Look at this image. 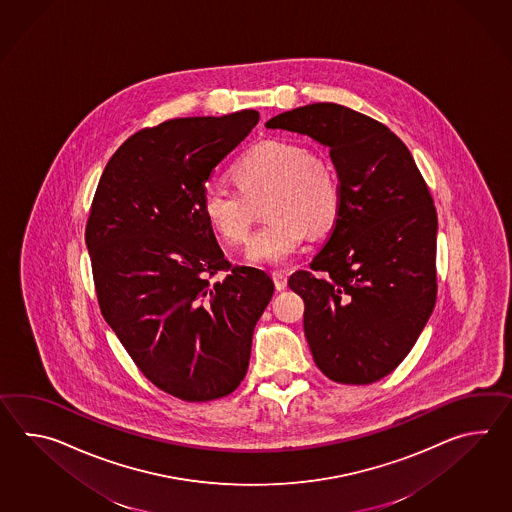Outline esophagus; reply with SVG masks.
Wrapping results in <instances>:
<instances>
[{"instance_id":"obj_1","label":"esophagus","mask_w":512,"mask_h":512,"mask_svg":"<svg viewBox=\"0 0 512 512\" xmlns=\"http://www.w3.org/2000/svg\"><path fill=\"white\" fill-rule=\"evenodd\" d=\"M273 283H275V288L277 290H284L286 286H288V277H286V273L284 272H273Z\"/></svg>"}]
</instances>
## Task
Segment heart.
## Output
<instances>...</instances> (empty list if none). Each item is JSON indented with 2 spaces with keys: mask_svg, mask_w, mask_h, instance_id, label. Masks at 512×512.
<instances>
[{
  "mask_svg": "<svg viewBox=\"0 0 512 512\" xmlns=\"http://www.w3.org/2000/svg\"><path fill=\"white\" fill-rule=\"evenodd\" d=\"M229 174L239 191L207 187L202 211L222 239L239 246L250 239L257 207L269 200L264 213L270 224L251 240V262L288 261L308 231L329 229L340 213L341 183L334 165L297 141H261L233 163Z\"/></svg>",
  "mask_w": 512,
  "mask_h": 512,
  "instance_id": "obj_1",
  "label": "heart"
}]
</instances>
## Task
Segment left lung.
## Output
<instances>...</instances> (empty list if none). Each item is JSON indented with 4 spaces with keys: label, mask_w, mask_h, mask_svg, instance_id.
<instances>
[{
    "label": "left lung",
    "mask_w": 512,
    "mask_h": 512,
    "mask_svg": "<svg viewBox=\"0 0 512 512\" xmlns=\"http://www.w3.org/2000/svg\"><path fill=\"white\" fill-rule=\"evenodd\" d=\"M330 148L341 207L325 246L288 286L305 301L321 373L364 386L395 371L437 299V211L408 147L347 106L316 103L266 123Z\"/></svg>",
    "instance_id": "8db88e82"
}]
</instances>
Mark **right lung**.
Here are the masks:
<instances>
[{
    "instance_id": "right-lung-1",
    "label": "right lung",
    "mask_w": 512,
    "mask_h": 512,
    "mask_svg": "<svg viewBox=\"0 0 512 512\" xmlns=\"http://www.w3.org/2000/svg\"><path fill=\"white\" fill-rule=\"evenodd\" d=\"M257 123L242 110L141 128L91 202L84 237L104 319L137 369L185 402L239 387L273 296L268 273L224 257L202 211L205 182Z\"/></svg>"
}]
</instances>
